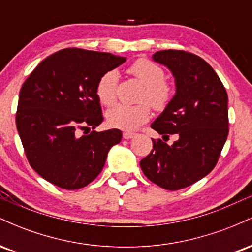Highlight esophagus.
Returning a JSON list of instances; mask_svg holds the SVG:
<instances>
[{"label": "esophagus", "instance_id": "34e87169", "mask_svg": "<svg viewBox=\"0 0 252 252\" xmlns=\"http://www.w3.org/2000/svg\"><path fill=\"white\" fill-rule=\"evenodd\" d=\"M134 136H135L134 132H124L123 138H126V140H129V138H132Z\"/></svg>", "mask_w": 252, "mask_h": 252}]
</instances>
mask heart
Returning a JSON list of instances; mask_svg holds the SVG:
<instances>
[{
  "label": "heart",
  "mask_w": 252,
  "mask_h": 252,
  "mask_svg": "<svg viewBox=\"0 0 252 252\" xmlns=\"http://www.w3.org/2000/svg\"><path fill=\"white\" fill-rule=\"evenodd\" d=\"M126 72L136 80L143 84L140 92V104L126 105L117 104L106 112V121L112 128L132 131L150 117V105L155 110L166 109L172 100L174 90L164 79V71L152 60L141 58L129 66ZM118 74L116 71H108L98 80L96 94L103 105H112L117 98Z\"/></svg>",
  "instance_id": "b5f03b06"
}]
</instances>
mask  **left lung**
<instances>
[{"mask_svg": "<svg viewBox=\"0 0 252 252\" xmlns=\"http://www.w3.org/2000/svg\"><path fill=\"white\" fill-rule=\"evenodd\" d=\"M175 78L176 92L152 128L169 138H153L150 154L140 161L144 175L164 189L178 190L206 176L218 162L228 135L227 94L215 70L186 51L164 50L153 56Z\"/></svg>", "mask_w": 252, "mask_h": 252, "instance_id": "obj_1", "label": "left lung"}]
</instances>
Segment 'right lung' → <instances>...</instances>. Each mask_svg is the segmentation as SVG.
Returning a JSON list of instances; mask_svg holds the SVG:
<instances>
[{
	"instance_id": "right-lung-1",
	"label": "right lung",
	"mask_w": 252,
	"mask_h": 252,
	"mask_svg": "<svg viewBox=\"0 0 252 252\" xmlns=\"http://www.w3.org/2000/svg\"><path fill=\"white\" fill-rule=\"evenodd\" d=\"M105 52L65 48L43 59L22 85L16 128L27 160L45 180L79 189L102 172L118 129L79 136L103 122L96 94L99 78L126 62Z\"/></svg>"
}]
</instances>
